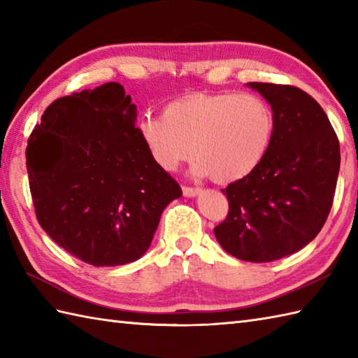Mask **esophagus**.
Instances as JSON below:
<instances>
[{
	"label": "esophagus",
	"mask_w": 358,
	"mask_h": 358,
	"mask_svg": "<svg viewBox=\"0 0 358 358\" xmlns=\"http://www.w3.org/2000/svg\"><path fill=\"white\" fill-rule=\"evenodd\" d=\"M200 192V187H191V186H183V194L186 196H195Z\"/></svg>",
	"instance_id": "1"
}]
</instances>
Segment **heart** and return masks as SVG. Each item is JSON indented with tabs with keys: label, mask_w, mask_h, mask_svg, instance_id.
<instances>
[{
	"label": "heart",
	"mask_w": 358,
	"mask_h": 358,
	"mask_svg": "<svg viewBox=\"0 0 358 358\" xmlns=\"http://www.w3.org/2000/svg\"><path fill=\"white\" fill-rule=\"evenodd\" d=\"M136 131L150 158L175 171L195 154L194 172L218 183L249 177L262 164L275 132L269 103L250 92H192L146 115Z\"/></svg>",
	"instance_id": "b5f03b06"
}]
</instances>
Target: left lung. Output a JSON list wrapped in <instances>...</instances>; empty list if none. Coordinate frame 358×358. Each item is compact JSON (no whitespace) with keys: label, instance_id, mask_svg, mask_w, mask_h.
Instances as JSON below:
<instances>
[{"label":"left lung","instance_id":"obj_1","mask_svg":"<svg viewBox=\"0 0 358 358\" xmlns=\"http://www.w3.org/2000/svg\"><path fill=\"white\" fill-rule=\"evenodd\" d=\"M248 86L271 104L275 132L262 164L223 189L229 212L214 232L227 254L268 263L305 248L322 231L336 194L340 143L322 106L305 90Z\"/></svg>","mask_w":358,"mask_h":358}]
</instances>
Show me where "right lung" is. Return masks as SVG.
<instances>
[{"label": "right lung", "mask_w": 358, "mask_h": 358, "mask_svg": "<svg viewBox=\"0 0 358 358\" xmlns=\"http://www.w3.org/2000/svg\"><path fill=\"white\" fill-rule=\"evenodd\" d=\"M136 106L120 83L53 101L29 136L26 164L38 223L87 264L138 260L181 187L135 126Z\"/></svg>", "instance_id": "obj_1"}]
</instances>
